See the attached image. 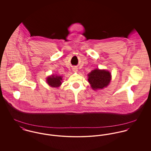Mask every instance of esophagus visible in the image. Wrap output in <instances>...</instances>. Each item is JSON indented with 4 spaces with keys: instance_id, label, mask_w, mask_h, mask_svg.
<instances>
[{
    "instance_id": "obj_1",
    "label": "esophagus",
    "mask_w": 151,
    "mask_h": 151,
    "mask_svg": "<svg viewBox=\"0 0 151 151\" xmlns=\"http://www.w3.org/2000/svg\"><path fill=\"white\" fill-rule=\"evenodd\" d=\"M73 71H74V72H77V68H73Z\"/></svg>"
}]
</instances>
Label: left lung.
Instances as JSON below:
<instances>
[{
	"label": "left lung",
	"instance_id": "1",
	"mask_svg": "<svg viewBox=\"0 0 151 151\" xmlns=\"http://www.w3.org/2000/svg\"><path fill=\"white\" fill-rule=\"evenodd\" d=\"M88 82L93 89H102L109 84L111 80L110 73L106 70L96 69L88 74Z\"/></svg>",
	"mask_w": 151,
	"mask_h": 151
}]
</instances>
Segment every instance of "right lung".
I'll list each match as a JSON object with an SVG mask.
<instances>
[{
    "label": "right lung",
    "instance_id": "add662e5",
    "mask_svg": "<svg viewBox=\"0 0 151 151\" xmlns=\"http://www.w3.org/2000/svg\"><path fill=\"white\" fill-rule=\"evenodd\" d=\"M47 83L50 86L52 87H58L62 84V78L60 76H55L52 75V76L47 77Z\"/></svg>",
    "mask_w": 151,
    "mask_h": 151
}]
</instances>
